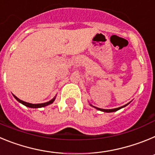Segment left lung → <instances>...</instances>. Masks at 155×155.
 <instances>
[{
  "instance_id": "left-lung-1",
  "label": "left lung",
  "mask_w": 155,
  "mask_h": 155,
  "mask_svg": "<svg viewBox=\"0 0 155 155\" xmlns=\"http://www.w3.org/2000/svg\"><path fill=\"white\" fill-rule=\"evenodd\" d=\"M129 104V103H128ZM128 104H127V105H124V106H121V107H119V108H116V109H100V108H97L95 107V106H93L92 105H91L90 104V105H91V106H93L94 108H95L96 109H98V110H100V111H102V112H105V113H113V112H116V111L119 110V109H122V108L125 107V106H127Z\"/></svg>"
}]
</instances>
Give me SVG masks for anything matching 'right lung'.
Listing matches in <instances>:
<instances>
[{
  "instance_id": "right-lung-1",
  "label": "right lung",
  "mask_w": 155,
  "mask_h": 155,
  "mask_svg": "<svg viewBox=\"0 0 155 155\" xmlns=\"http://www.w3.org/2000/svg\"><path fill=\"white\" fill-rule=\"evenodd\" d=\"M13 96L15 97V98L16 100H17L18 102H19L20 103H21L22 105H25V106H27V107H29V108H42V107H45V106H46V105H50V104L53 103V102H54V100H55L56 98H53V99H51L50 101H49V102H45V103H41V104H31V103H28V102H24V101H22V100L19 99L18 98H17V97L15 96V95H14Z\"/></svg>"
}]
</instances>
